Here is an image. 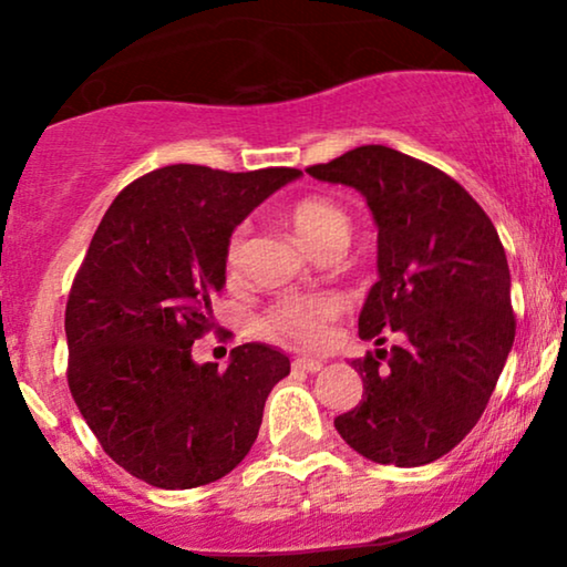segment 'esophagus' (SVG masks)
Wrapping results in <instances>:
<instances>
[{"instance_id":"esophagus-1","label":"esophagus","mask_w":567,"mask_h":567,"mask_svg":"<svg viewBox=\"0 0 567 567\" xmlns=\"http://www.w3.org/2000/svg\"><path fill=\"white\" fill-rule=\"evenodd\" d=\"M291 367H293V371H307V374H317V371H320L324 363L317 361V359H297L291 363Z\"/></svg>"}]
</instances>
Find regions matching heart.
<instances>
[{
	"label": "heart",
	"mask_w": 567,
	"mask_h": 567,
	"mask_svg": "<svg viewBox=\"0 0 567 567\" xmlns=\"http://www.w3.org/2000/svg\"><path fill=\"white\" fill-rule=\"evenodd\" d=\"M286 221L299 237V243L320 255L332 245H348L351 239V216L336 200L324 196H307L286 212ZM245 227H237L227 239V270L235 274L243 258ZM343 312V299L338 293H317V297H286L276 301L262 317V328L270 336L293 340L301 346H320L328 340L332 322Z\"/></svg>",
	"instance_id": "heart-1"
}]
</instances>
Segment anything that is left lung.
Returning a JSON list of instances; mask_svg holds the SVG:
<instances>
[{"label":"left lung","instance_id":"8db88e82","mask_svg":"<svg viewBox=\"0 0 567 567\" xmlns=\"http://www.w3.org/2000/svg\"><path fill=\"white\" fill-rule=\"evenodd\" d=\"M307 173L367 198L379 227V281L359 336L377 346L382 331L400 338L390 351L351 361L363 400L336 417V429L371 462H436L475 429L514 346L498 231L460 183L390 146H355Z\"/></svg>","mask_w":567,"mask_h":567}]
</instances>
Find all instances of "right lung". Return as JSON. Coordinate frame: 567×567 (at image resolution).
<instances>
[{
    "label": "right lung",
    "mask_w": 567,
    "mask_h": 567,
    "mask_svg": "<svg viewBox=\"0 0 567 567\" xmlns=\"http://www.w3.org/2000/svg\"><path fill=\"white\" fill-rule=\"evenodd\" d=\"M299 175L167 165L126 185L105 212L69 291L66 379L100 446L128 475L162 491L208 485L258 439L289 355L245 343L219 371L190 351L214 328L229 235Z\"/></svg>",
    "instance_id": "right-lung-1"
}]
</instances>
